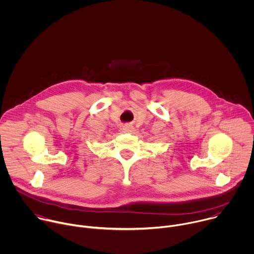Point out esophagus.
I'll return each mask as SVG.
<instances>
[{
	"instance_id": "obj_1",
	"label": "esophagus",
	"mask_w": 254,
	"mask_h": 254,
	"mask_svg": "<svg viewBox=\"0 0 254 254\" xmlns=\"http://www.w3.org/2000/svg\"><path fill=\"white\" fill-rule=\"evenodd\" d=\"M134 130V127L132 126H129V125H127L124 127V131L125 132H132Z\"/></svg>"
}]
</instances>
